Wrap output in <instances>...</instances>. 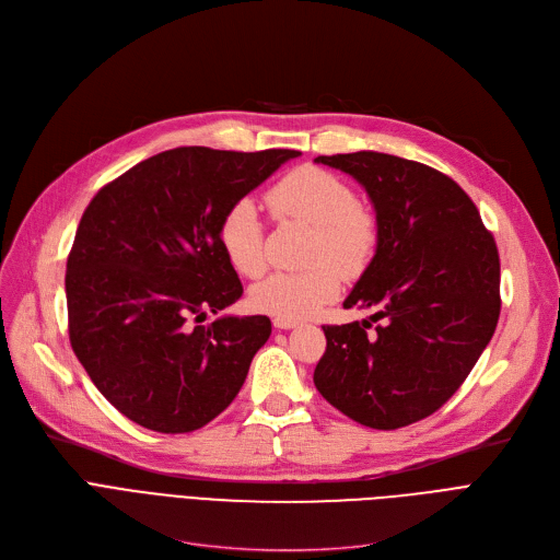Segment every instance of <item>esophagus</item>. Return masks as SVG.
Returning a JSON list of instances; mask_svg holds the SVG:
<instances>
[{
	"instance_id": "esophagus-1",
	"label": "esophagus",
	"mask_w": 560,
	"mask_h": 560,
	"mask_svg": "<svg viewBox=\"0 0 560 560\" xmlns=\"http://www.w3.org/2000/svg\"><path fill=\"white\" fill-rule=\"evenodd\" d=\"M298 327V322H292V319H275V329H283V331H288V329H295Z\"/></svg>"
}]
</instances>
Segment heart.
Here are the masks:
<instances>
[{"label": "heart", "instance_id": "1", "mask_svg": "<svg viewBox=\"0 0 560 560\" xmlns=\"http://www.w3.org/2000/svg\"><path fill=\"white\" fill-rule=\"evenodd\" d=\"M268 203L279 220H298L313 226L311 262L306 272H275L249 292L254 311L279 319H304L338 295L342 277L365 270L376 247V222L361 209L357 192L336 174L319 167H298L268 192ZM220 245L243 277L265 270V233L256 203L235 201L220 224Z\"/></svg>", "mask_w": 560, "mask_h": 560}]
</instances>
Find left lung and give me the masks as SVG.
I'll return each mask as SVG.
<instances>
[{
  "label": "left lung",
  "instance_id": "1",
  "mask_svg": "<svg viewBox=\"0 0 560 560\" xmlns=\"http://www.w3.org/2000/svg\"><path fill=\"white\" fill-rule=\"evenodd\" d=\"M315 163L363 186L378 231L370 265L342 302L370 317L322 327L327 351L315 388L372 429L424 420L460 388L494 334L502 302L492 235L463 188L429 165L381 152Z\"/></svg>",
  "mask_w": 560,
  "mask_h": 560
}]
</instances>
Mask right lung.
<instances>
[{
	"label": "right lung",
	"mask_w": 560,
	"mask_h": 560,
	"mask_svg": "<svg viewBox=\"0 0 560 560\" xmlns=\"http://www.w3.org/2000/svg\"><path fill=\"white\" fill-rule=\"evenodd\" d=\"M295 150L176 147L104 186L88 203L68 256L70 342L97 390L136 424L188 433L243 388L268 342L265 315H220L243 283L220 224Z\"/></svg>",
	"instance_id": "add662e5"
}]
</instances>
